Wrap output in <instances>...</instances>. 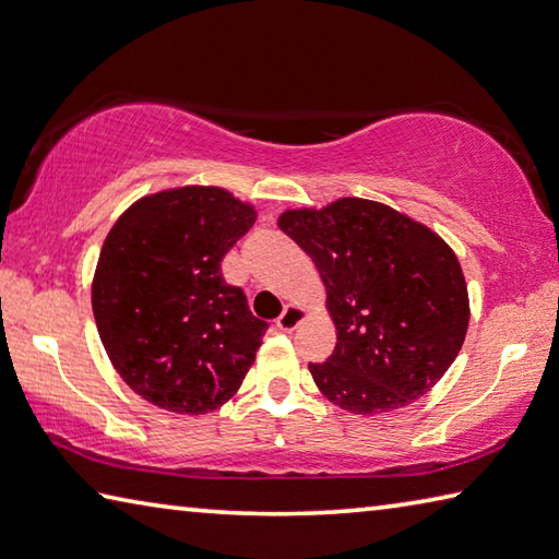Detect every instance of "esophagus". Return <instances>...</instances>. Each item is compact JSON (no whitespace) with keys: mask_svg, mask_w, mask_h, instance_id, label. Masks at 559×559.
Returning a JSON list of instances; mask_svg holds the SVG:
<instances>
[{"mask_svg":"<svg viewBox=\"0 0 559 559\" xmlns=\"http://www.w3.org/2000/svg\"><path fill=\"white\" fill-rule=\"evenodd\" d=\"M304 319H307V309H304V307H294V304H292V307L284 309L280 319H277V329L289 333V331L297 329V325H299Z\"/></svg>","mask_w":559,"mask_h":559,"instance_id":"esophagus-1","label":"esophagus"}]
</instances>
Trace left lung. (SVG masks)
<instances>
[{
	"instance_id": "left-lung-1",
	"label": "left lung",
	"mask_w": 559,
	"mask_h": 559,
	"mask_svg": "<svg viewBox=\"0 0 559 559\" xmlns=\"http://www.w3.org/2000/svg\"><path fill=\"white\" fill-rule=\"evenodd\" d=\"M277 226L313 260L335 325L321 394L350 414L404 408L455 362L469 325L460 260L436 230L382 202L287 209Z\"/></svg>"
}]
</instances>
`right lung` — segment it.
<instances>
[{
  "mask_svg": "<svg viewBox=\"0 0 559 559\" xmlns=\"http://www.w3.org/2000/svg\"><path fill=\"white\" fill-rule=\"evenodd\" d=\"M258 209L224 187L182 185L133 202L104 238L92 311L114 370L173 414L202 416L238 394L267 323L221 277Z\"/></svg>",
  "mask_w": 559,
  "mask_h": 559,
  "instance_id": "add662e5",
  "label": "right lung"
}]
</instances>
